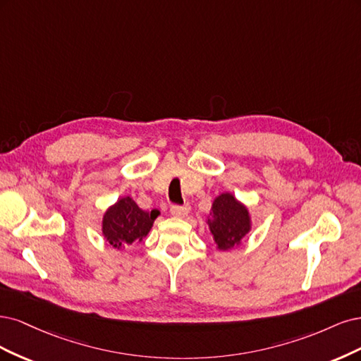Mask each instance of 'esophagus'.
<instances>
[{
  "label": "esophagus",
  "mask_w": 361,
  "mask_h": 361,
  "mask_svg": "<svg viewBox=\"0 0 361 361\" xmlns=\"http://www.w3.org/2000/svg\"><path fill=\"white\" fill-rule=\"evenodd\" d=\"M190 212V205L184 204V205H172L171 207V214L176 217H185Z\"/></svg>",
  "instance_id": "esophagus-1"
}]
</instances>
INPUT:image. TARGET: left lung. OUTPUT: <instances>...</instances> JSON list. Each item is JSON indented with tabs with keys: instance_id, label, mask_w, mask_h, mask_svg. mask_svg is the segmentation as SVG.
<instances>
[{
	"instance_id": "8db88e82",
	"label": "left lung",
	"mask_w": 361,
	"mask_h": 361,
	"mask_svg": "<svg viewBox=\"0 0 361 361\" xmlns=\"http://www.w3.org/2000/svg\"><path fill=\"white\" fill-rule=\"evenodd\" d=\"M205 222L216 249L220 252L241 246L244 237L252 229V216L247 205L238 201L231 192H224L214 197Z\"/></svg>"
}]
</instances>
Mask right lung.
<instances>
[{
  "label": "right lung",
  "mask_w": 361,
  "mask_h": 361,
  "mask_svg": "<svg viewBox=\"0 0 361 361\" xmlns=\"http://www.w3.org/2000/svg\"><path fill=\"white\" fill-rule=\"evenodd\" d=\"M159 210L145 212L130 196H123L108 207L102 217V235L112 247L121 249L133 243H141L153 228Z\"/></svg>",
  "instance_id": "add662e5"
}]
</instances>
